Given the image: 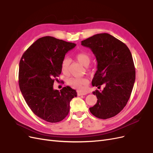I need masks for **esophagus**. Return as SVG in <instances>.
Wrapping results in <instances>:
<instances>
[{
  "label": "esophagus",
  "instance_id": "esophagus-1",
  "mask_svg": "<svg viewBox=\"0 0 153 153\" xmlns=\"http://www.w3.org/2000/svg\"><path fill=\"white\" fill-rule=\"evenodd\" d=\"M87 93L85 92H80V91H78L77 92V95L78 96H84V95H86Z\"/></svg>",
  "mask_w": 153,
  "mask_h": 153
}]
</instances>
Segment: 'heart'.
<instances>
[{
    "mask_svg": "<svg viewBox=\"0 0 153 153\" xmlns=\"http://www.w3.org/2000/svg\"><path fill=\"white\" fill-rule=\"evenodd\" d=\"M76 58L77 61L79 62L83 66H87L89 64L91 61V57L89 54L86 52H78L76 55ZM69 60L68 58L64 59L61 64V70L62 72L64 74H68L69 70ZM68 84L75 89L82 90L89 83V81L85 78H80V77H72L69 78L67 81Z\"/></svg>",
    "mask_w": 153,
    "mask_h": 153,
    "instance_id": "1",
    "label": "heart"
}]
</instances>
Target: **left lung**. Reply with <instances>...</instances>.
I'll use <instances>...</instances> for the list:
<instances>
[{
  "mask_svg": "<svg viewBox=\"0 0 153 153\" xmlns=\"http://www.w3.org/2000/svg\"><path fill=\"white\" fill-rule=\"evenodd\" d=\"M95 55L98 65L92 86L105 87L92 93L97 103L89 108L91 114L106 119L118 114L126 105L135 80V69L130 50L122 41L107 33L92 36L81 42Z\"/></svg>",
  "mask_w": 153,
  "mask_h": 153,
  "instance_id": "obj_1",
  "label": "left lung"
}]
</instances>
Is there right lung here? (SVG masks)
Instances as JSON below:
<instances>
[{"instance_id":"right-lung-1","label":"right lung","mask_w":153,"mask_h":153,"mask_svg":"<svg viewBox=\"0 0 153 153\" xmlns=\"http://www.w3.org/2000/svg\"><path fill=\"white\" fill-rule=\"evenodd\" d=\"M75 46L45 36L36 41L20 59L18 79L22 94L33 113L45 121H61L69 112L71 100L77 96L70 87L60 91L53 87L55 79L61 73L66 53Z\"/></svg>"}]
</instances>
